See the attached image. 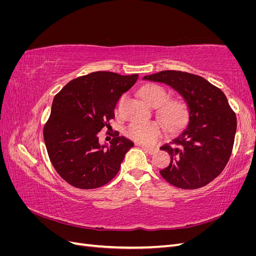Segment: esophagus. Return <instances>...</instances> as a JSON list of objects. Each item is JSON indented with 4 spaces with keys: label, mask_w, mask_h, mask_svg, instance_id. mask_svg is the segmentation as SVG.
<instances>
[{
    "label": "esophagus",
    "mask_w": 256,
    "mask_h": 256,
    "mask_svg": "<svg viewBox=\"0 0 256 256\" xmlns=\"http://www.w3.org/2000/svg\"><path fill=\"white\" fill-rule=\"evenodd\" d=\"M141 147L146 152H148L150 154H152L154 152H156V148H154V147H148V146H144V145H142Z\"/></svg>",
    "instance_id": "34e87169"
}]
</instances>
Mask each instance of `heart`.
<instances>
[{
	"mask_svg": "<svg viewBox=\"0 0 256 256\" xmlns=\"http://www.w3.org/2000/svg\"><path fill=\"white\" fill-rule=\"evenodd\" d=\"M140 96L152 106H159V118L170 130L180 128L188 118V106L182 99L168 98L166 90L157 84H147L140 90ZM126 134L141 144H152L162 134L157 122H132L126 128Z\"/></svg>",
	"mask_w": 256,
	"mask_h": 256,
	"instance_id": "obj_1",
	"label": "heart"
}]
</instances>
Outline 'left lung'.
<instances>
[{"label":"left lung","instance_id":"obj_1","mask_svg":"<svg viewBox=\"0 0 256 256\" xmlns=\"http://www.w3.org/2000/svg\"><path fill=\"white\" fill-rule=\"evenodd\" d=\"M143 80L168 85L188 106V122L172 140L174 145L160 148L171 156L161 176L177 188L204 187L223 171L233 150L237 120L226 96L202 76L188 72L164 70Z\"/></svg>","mask_w":256,"mask_h":256}]
</instances>
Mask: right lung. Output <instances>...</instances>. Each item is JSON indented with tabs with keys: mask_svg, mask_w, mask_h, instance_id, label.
<instances>
[{
	"mask_svg": "<svg viewBox=\"0 0 256 256\" xmlns=\"http://www.w3.org/2000/svg\"><path fill=\"white\" fill-rule=\"evenodd\" d=\"M138 76L92 72L72 80L54 97L44 138L54 168L69 184L99 188L120 171L134 142L118 134L110 145H102L98 132L106 125L109 128L116 102Z\"/></svg>",
	"mask_w": 256,
	"mask_h": 256,
	"instance_id": "obj_1",
	"label": "right lung"
}]
</instances>
